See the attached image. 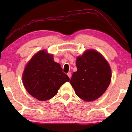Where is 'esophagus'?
Instances as JSON below:
<instances>
[{"label":"esophagus","mask_w":132,"mask_h":132,"mask_svg":"<svg viewBox=\"0 0 132 132\" xmlns=\"http://www.w3.org/2000/svg\"><path fill=\"white\" fill-rule=\"evenodd\" d=\"M67 75H68V76L69 77L70 79L71 78V73H67Z\"/></svg>","instance_id":"1"}]
</instances>
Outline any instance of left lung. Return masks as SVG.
I'll list each match as a JSON object with an SVG mask.
<instances>
[{
	"mask_svg": "<svg viewBox=\"0 0 132 132\" xmlns=\"http://www.w3.org/2000/svg\"><path fill=\"white\" fill-rule=\"evenodd\" d=\"M77 71L70 84L79 97L92 102L103 94L111 80V69L108 61L95 50H88L76 59Z\"/></svg>",
	"mask_w": 132,
	"mask_h": 132,
	"instance_id": "left-lung-1",
	"label": "left lung"
}]
</instances>
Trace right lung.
Wrapping results in <instances>:
<instances>
[{"label": "right lung", "mask_w": 132, "mask_h": 132, "mask_svg": "<svg viewBox=\"0 0 132 132\" xmlns=\"http://www.w3.org/2000/svg\"><path fill=\"white\" fill-rule=\"evenodd\" d=\"M23 83L28 93L39 101H46L57 94L59 88L70 79L53 55L41 50L30 59L25 67Z\"/></svg>", "instance_id": "obj_1"}]
</instances>
